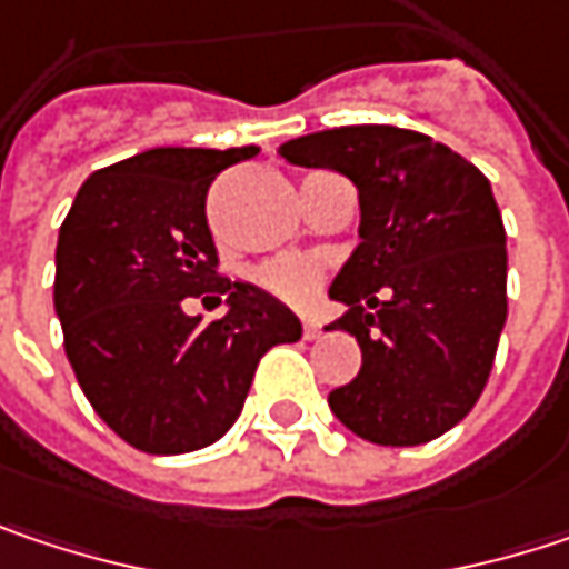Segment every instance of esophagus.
Segmentation results:
<instances>
[{"instance_id":"34e87169","label":"esophagus","mask_w":569,"mask_h":569,"mask_svg":"<svg viewBox=\"0 0 569 569\" xmlns=\"http://www.w3.org/2000/svg\"><path fill=\"white\" fill-rule=\"evenodd\" d=\"M319 332H322V326L316 319H302V336L306 339H319Z\"/></svg>"}]
</instances>
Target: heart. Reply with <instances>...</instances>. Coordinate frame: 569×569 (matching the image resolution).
Returning <instances> with one entry per match:
<instances>
[{"mask_svg": "<svg viewBox=\"0 0 569 569\" xmlns=\"http://www.w3.org/2000/svg\"><path fill=\"white\" fill-rule=\"evenodd\" d=\"M253 280H257V286H263L267 292H273L277 299L306 302L322 283V263L309 260V257H283V260L263 263L253 273Z\"/></svg>", "mask_w": 569, "mask_h": 569, "instance_id": "obj_1", "label": "heart"}]
</instances>
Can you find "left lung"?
<instances>
[{"label": "left lung", "instance_id": "obj_1", "mask_svg": "<svg viewBox=\"0 0 569 569\" xmlns=\"http://www.w3.org/2000/svg\"><path fill=\"white\" fill-rule=\"evenodd\" d=\"M359 187L362 243L329 289L362 349L336 418L376 445H425L481 398L508 319V233L488 177L451 148L392 124L316 131L280 148Z\"/></svg>", "mask_w": 569, "mask_h": 569}]
</instances>
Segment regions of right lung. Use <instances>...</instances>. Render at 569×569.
Listing matches in <instances>:
<instances>
[{
	"label": "right lung",
	"instance_id": "obj_1",
	"mask_svg": "<svg viewBox=\"0 0 569 569\" xmlns=\"http://www.w3.org/2000/svg\"><path fill=\"white\" fill-rule=\"evenodd\" d=\"M260 148H154L94 171L56 250L64 356L98 418L148 455L213 445L237 421L260 359L302 336L273 296L217 273L207 190ZM228 296L200 323L182 299Z\"/></svg>",
	"mask_w": 569,
	"mask_h": 569
}]
</instances>
